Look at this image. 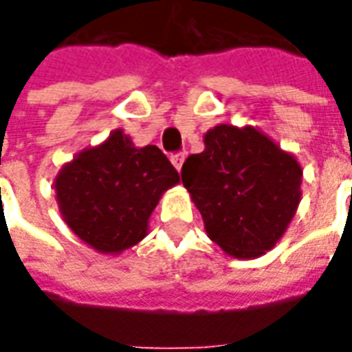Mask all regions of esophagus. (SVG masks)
I'll return each mask as SVG.
<instances>
[{
    "label": "esophagus",
    "instance_id": "obj_1",
    "mask_svg": "<svg viewBox=\"0 0 352 352\" xmlns=\"http://www.w3.org/2000/svg\"><path fill=\"white\" fill-rule=\"evenodd\" d=\"M184 153H175V154H171V164L175 166L177 171H181V168H183V162H184Z\"/></svg>",
    "mask_w": 352,
    "mask_h": 352
}]
</instances>
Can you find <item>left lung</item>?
Returning a JSON list of instances; mask_svg holds the SVG:
<instances>
[{
  "label": "left lung",
  "mask_w": 352,
  "mask_h": 352,
  "mask_svg": "<svg viewBox=\"0 0 352 352\" xmlns=\"http://www.w3.org/2000/svg\"><path fill=\"white\" fill-rule=\"evenodd\" d=\"M181 179L214 243L236 258H256L285 234L300 204L302 168L254 128L230 124L206 133Z\"/></svg>",
  "instance_id": "8db88e82"
}]
</instances>
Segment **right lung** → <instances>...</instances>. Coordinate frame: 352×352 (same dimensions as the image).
I'll list each match as a JSON object with an SVG mask.
<instances>
[{"instance_id":"1","label":"right lung","mask_w":352,"mask_h":352,"mask_svg":"<svg viewBox=\"0 0 352 352\" xmlns=\"http://www.w3.org/2000/svg\"><path fill=\"white\" fill-rule=\"evenodd\" d=\"M179 173L158 146H133L122 130L87 148L56 177L67 226L100 252H120L146 236L148 217Z\"/></svg>"}]
</instances>
